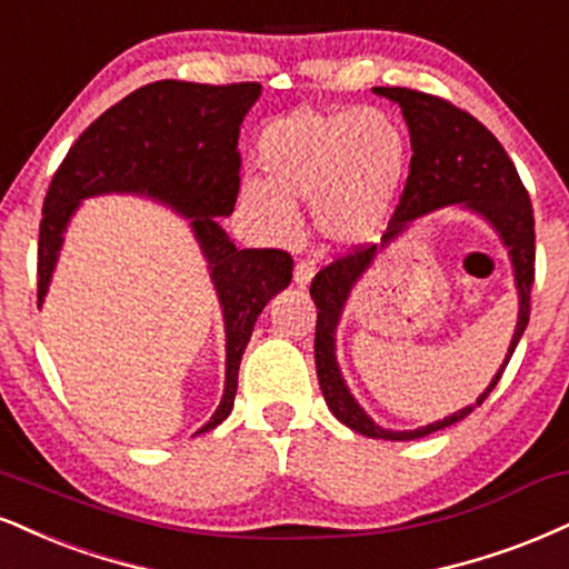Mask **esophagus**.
Returning <instances> with one entry per match:
<instances>
[{"label":"esophagus","instance_id":"34e87169","mask_svg":"<svg viewBox=\"0 0 569 569\" xmlns=\"http://www.w3.org/2000/svg\"><path fill=\"white\" fill-rule=\"evenodd\" d=\"M312 278H315V262H312V259H299L297 267H293V283H297L299 289H307Z\"/></svg>","mask_w":569,"mask_h":569}]
</instances>
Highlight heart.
<instances>
[{"mask_svg": "<svg viewBox=\"0 0 569 569\" xmlns=\"http://www.w3.org/2000/svg\"><path fill=\"white\" fill-rule=\"evenodd\" d=\"M259 163L267 180H246L241 201L267 230L289 236L299 219L293 201H307L328 243L360 246L387 222L410 146L379 108H297L262 129Z\"/></svg>", "mask_w": 569, "mask_h": 569, "instance_id": "b5f03b06", "label": "heart"}]
</instances>
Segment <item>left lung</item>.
Instances as JSON below:
<instances>
[{"label": "left lung", "instance_id": "obj_1", "mask_svg": "<svg viewBox=\"0 0 569 569\" xmlns=\"http://www.w3.org/2000/svg\"><path fill=\"white\" fill-rule=\"evenodd\" d=\"M373 92L400 106L410 132V150H413L410 174L406 190H402L400 207L395 209V217L381 236V243H371L366 249H355L352 254L339 257L312 280L310 293L315 307H318L315 368H318V381L328 410L352 432L373 437V440H419V437L467 419L471 410L482 406L485 397L501 379L503 368L509 366L527 328V320H530V289L532 280H536V219H532L530 196H527L509 153L475 116L456 108L453 102L427 92H416V89L373 87ZM445 206H461L482 216L510 251L520 299L516 337L502 368L477 403L427 428L392 433L379 428L346 387L336 360V328L351 289L370 269L375 257L389 242L405 234L421 216Z\"/></svg>", "mask_w": 569, "mask_h": 569}]
</instances>
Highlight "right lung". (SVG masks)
<instances>
[{
  "label": "right lung",
  "instance_id": "obj_1",
  "mask_svg": "<svg viewBox=\"0 0 569 569\" xmlns=\"http://www.w3.org/2000/svg\"><path fill=\"white\" fill-rule=\"evenodd\" d=\"M262 94L257 81L211 87L163 79L134 89L73 142L47 190L39 224V307L50 291L66 230L84 198L142 196L188 219L224 320V392L209 432L230 416L238 368L257 318L291 283L293 259L278 249H238L217 217L241 188L238 132Z\"/></svg>",
  "mask_w": 569,
  "mask_h": 569
}]
</instances>
